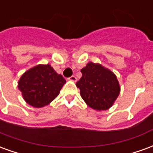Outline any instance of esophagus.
I'll return each mask as SVG.
<instances>
[{
  "instance_id": "1",
  "label": "esophagus",
  "mask_w": 153,
  "mask_h": 153,
  "mask_svg": "<svg viewBox=\"0 0 153 153\" xmlns=\"http://www.w3.org/2000/svg\"><path fill=\"white\" fill-rule=\"evenodd\" d=\"M68 79L70 80V81H72V82H76L77 79H76V77H75V76H71V77H70V78H69Z\"/></svg>"
}]
</instances>
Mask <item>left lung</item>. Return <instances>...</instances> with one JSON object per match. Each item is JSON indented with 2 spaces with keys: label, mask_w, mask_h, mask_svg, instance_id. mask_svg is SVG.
Instances as JSON below:
<instances>
[{
  "label": "left lung",
  "mask_w": 153,
  "mask_h": 153,
  "mask_svg": "<svg viewBox=\"0 0 153 153\" xmlns=\"http://www.w3.org/2000/svg\"><path fill=\"white\" fill-rule=\"evenodd\" d=\"M82 77L76 83L80 95L88 106L96 111L108 110L120 93L116 75L101 64L88 62L81 70Z\"/></svg>",
  "instance_id": "left-lung-1"
}]
</instances>
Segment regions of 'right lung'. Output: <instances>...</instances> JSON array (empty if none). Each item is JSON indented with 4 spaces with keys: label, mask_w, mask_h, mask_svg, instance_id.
I'll list each match as a JSON object with an SVG mask.
<instances>
[{
    "label": "right lung",
    "mask_w": 153,
    "mask_h": 153,
    "mask_svg": "<svg viewBox=\"0 0 153 153\" xmlns=\"http://www.w3.org/2000/svg\"><path fill=\"white\" fill-rule=\"evenodd\" d=\"M61 74H57L51 65H38L22 74L18 88L28 105L41 108L50 104L56 97L65 83Z\"/></svg>",
    "instance_id": "1"
}]
</instances>
